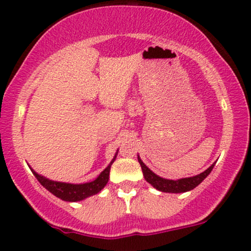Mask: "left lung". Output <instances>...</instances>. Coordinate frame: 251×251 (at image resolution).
I'll use <instances>...</instances> for the list:
<instances>
[{
	"label": "left lung",
	"instance_id": "obj_1",
	"mask_svg": "<svg viewBox=\"0 0 251 251\" xmlns=\"http://www.w3.org/2000/svg\"><path fill=\"white\" fill-rule=\"evenodd\" d=\"M138 162H139L140 166H142L144 177H145L146 181H149L153 188H155L159 191L163 192H171V194H180V192H186L190 190L195 189L196 186L200 185V184L205 179L206 177L210 175V172L214 169L215 163L210 166L209 169H206L205 171L201 172V174L194 176V177L189 178H181L178 180H171V179H165V178L159 177L150 170L148 166L142 162V159L138 155Z\"/></svg>",
	"mask_w": 251,
	"mask_h": 251
}]
</instances>
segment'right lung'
I'll list each match as a JSON object with an SVG mask.
<instances>
[{"label":"right lung","instance_id":"add662e5","mask_svg":"<svg viewBox=\"0 0 251 251\" xmlns=\"http://www.w3.org/2000/svg\"><path fill=\"white\" fill-rule=\"evenodd\" d=\"M118 153V152H117ZM117 153L114 155V158L112 159V162L109 163V165L98 176L97 179L93 181H89V183L85 184H70V183H61V181H54L50 179H47L43 176L37 175L34 170H31L34 176L36 177V179L40 181V184L51 192L54 196L59 197L60 200L67 201H82L85 198L89 197V196H93L100 192L103 189V186L107 184L108 178H109V170H111V165L116 160Z\"/></svg>","mask_w":251,"mask_h":251}]
</instances>
